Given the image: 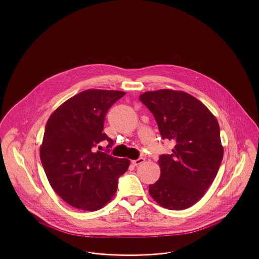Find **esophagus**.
Masks as SVG:
<instances>
[{
    "instance_id": "esophagus-1",
    "label": "esophagus",
    "mask_w": 259,
    "mask_h": 259,
    "mask_svg": "<svg viewBox=\"0 0 259 259\" xmlns=\"http://www.w3.org/2000/svg\"><path fill=\"white\" fill-rule=\"evenodd\" d=\"M145 162V158H139V159H137V160H132V164L133 165H135V166H138V165H140V164H142V163H144Z\"/></svg>"
}]
</instances>
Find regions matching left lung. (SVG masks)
Segmentation results:
<instances>
[{
    "mask_svg": "<svg viewBox=\"0 0 259 259\" xmlns=\"http://www.w3.org/2000/svg\"><path fill=\"white\" fill-rule=\"evenodd\" d=\"M140 100L153 114L162 139L175 145L171 154L160 155V178L148 193L163 208L187 209L205 195L219 172L223 147L218 119L184 91H147Z\"/></svg>",
    "mask_w": 259,
    "mask_h": 259,
    "instance_id": "1",
    "label": "left lung"
}]
</instances>
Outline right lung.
I'll use <instances>...</instances> for the list:
<instances>
[{
	"instance_id": "right-lung-1",
	"label": "right lung",
	"mask_w": 259,
	"mask_h": 259,
	"mask_svg": "<svg viewBox=\"0 0 259 259\" xmlns=\"http://www.w3.org/2000/svg\"><path fill=\"white\" fill-rule=\"evenodd\" d=\"M123 91L87 89L60 105L46 125L39 156L52 189L76 209L97 210L114 196L130 161L96 150L106 114Z\"/></svg>"
}]
</instances>
